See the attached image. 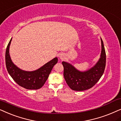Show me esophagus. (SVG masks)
I'll return each instance as SVG.
<instances>
[{"label": "esophagus", "instance_id": "obj_1", "mask_svg": "<svg viewBox=\"0 0 121 121\" xmlns=\"http://www.w3.org/2000/svg\"><path fill=\"white\" fill-rule=\"evenodd\" d=\"M59 57L61 60H64L65 58V54H63V53H60V54H59Z\"/></svg>", "mask_w": 121, "mask_h": 121}]
</instances>
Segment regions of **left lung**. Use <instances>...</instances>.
I'll list each match as a JSON object with an SVG mask.
<instances>
[{"instance_id":"8db88e82","label":"left lung","mask_w":121,"mask_h":121,"mask_svg":"<svg viewBox=\"0 0 121 121\" xmlns=\"http://www.w3.org/2000/svg\"><path fill=\"white\" fill-rule=\"evenodd\" d=\"M100 58L96 65L85 71L77 70L73 66L67 62L62 61L64 76L67 84L71 89L81 91L88 90L94 86L102 76L106 66V56L102 39Z\"/></svg>"}]
</instances>
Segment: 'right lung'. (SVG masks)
<instances>
[{
    "instance_id": "1",
    "label": "right lung",
    "mask_w": 121,
    "mask_h": 121,
    "mask_svg": "<svg viewBox=\"0 0 121 121\" xmlns=\"http://www.w3.org/2000/svg\"><path fill=\"white\" fill-rule=\"evenodd\" d=\"M12 38L9 41L5 52V64L8 73L19 86L28 90H38L45 83L54 66L57 64V57H55L38 70L26 71L14 65L9 54V48Z\"/></svg>"
}]
</instances>
